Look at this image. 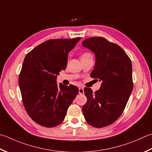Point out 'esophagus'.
I'll list each match as a JSON object with an SVG mask.
<instances>
[{"label":"esophagus","mask_w":152,"mask_h":152,"mask_svg":"<svg viewBox=\"0 0 152 152\" xmlns=\"http://www.w3.org/2000/svg\"><path fill=\"white\" fill-rule=\"evenodd\" d=\"M79 94H84V88H79Z\"/></svg>","instance_id":"34e87169"}]
</instances>
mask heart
<instances>
[{
    "mask_svg": "<svg viewBox=\"0 0 152 152\" xmlns=\"http://www.w3.org/2000/svg\"><path fill=\"white\" fill-rule=\"evenodd\" d=\"M91 56L90 54H89V53H84V54H83L82 57H83V56Z\"/></svg>",
    "mask_w": 152,
    "mask_h": 152,
    "instance_id": "1",
    "label": "heart"
}]
</instances>
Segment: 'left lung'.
Listing matches in <instances>:
<instances>
[{
	"label": "left lung",
	"instance_id": "obj_1",
	"mask_svg": "<svg viewBox=\"0 0 152 152\" xmlns=\"http://www.w3.org/2000/svg\"><path fill=\"white\" fill-rule=\"evenodd\" d=\"M82 46L95 54L96 63L90 76L102 82L94 93L84 88L87 102L82 107L83 114L90 125L107 126L119 118L132 93V62L120 46L103 37L86 39Z\"/></svg>",
	"mask_w": 152,
	"mask_h": 152
}]
</instances>
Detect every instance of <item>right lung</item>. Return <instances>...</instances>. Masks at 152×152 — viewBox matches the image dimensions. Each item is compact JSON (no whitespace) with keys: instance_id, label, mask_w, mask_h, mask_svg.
<instances>
[{"instance_id":"add662e5","label":"right lung","mask_w":152,"mask_h":152,"mask_svg":"<svg viewBox=\"0 0 152 152\" xmlns=\"http://www.w3.org/2000/svg\"><path fill=\"white\" fill-rule=\"evenodd\" d=\"M81 37L50 39L27 54L18 84L26 111L35 123L54 127L64 119L79 89L57 84L56 77L67 66L68 55Z\"/></svg>"}]
</instances>
